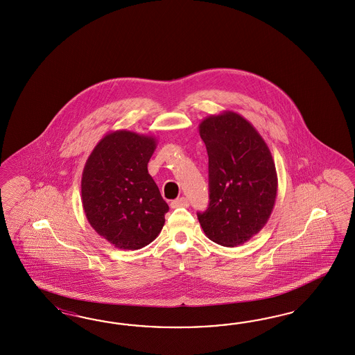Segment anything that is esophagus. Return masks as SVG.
<instances>
[{"instance_id":"esophagus-1","label":"esophagus","mask_w":355,"mask_h":355,"mask_svg":"<svg viewBox=\"0 0 355 355\" xmlns=\"http://www.w3.org/2000/svg\"><path fill=\"white\" fill-rule=\"evenodd\" d=\"M171 207L172 208H178V207H189V200L182 196V198H178V199H175V200H173L172 203H171Z\"/></svg>"}]
</instances>
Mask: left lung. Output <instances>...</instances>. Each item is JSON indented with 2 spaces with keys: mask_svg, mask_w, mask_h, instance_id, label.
Wrapping results in <instances>:
<instances>
[{
  "mask_svg": "<svg viewBox=\"0 0 355 355\" xmlns=\"http://www.w3.org/2000/svg\"><path fill=\"white\" fill-rule=\"evenodd\" d=\"M199 132L208 153L209 202L198 220L216 243L242 245L266 225L275 205L272 155L258 131L233 112L205 119Z\"/></svg>",
  "mask_w": 355,
  "mask_h": 355,
  "instance_id": "obj_1",
  "label": "left lung"
}]
</instances>
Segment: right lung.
Wrapping results in <instances>:
<instances>
[{
	"mask_svg": "<svg viewBox=\"0 0 355 355\" xmlns=\"http://www.w3.org/2000/svg\"><path fill=\"white\" fill-rule=\"evenodd\" d=\"M155 140L116 131L98 141L82 177V202L91 226L116 248L138 250L162 232L169 205L147 165Z\"/></svg>",
	"mask_w": 355,
	"mask_h": 355,
	"instance_id": "1",
	"label": "right lung"
}]
</instances>
